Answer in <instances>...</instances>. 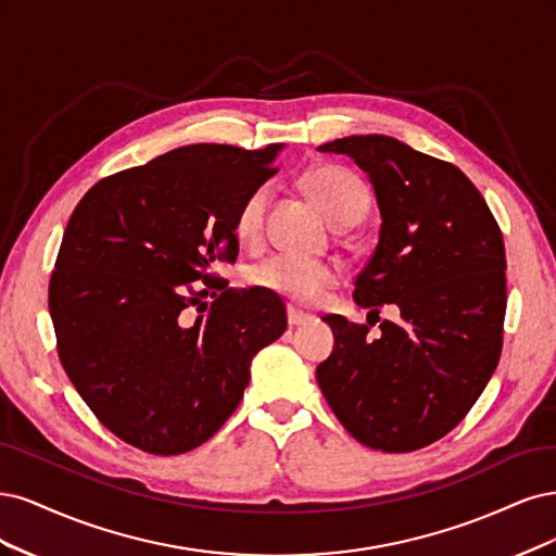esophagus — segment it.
Returning a JSON list of instances; mask_svg holds the SVG:
<instances>
[{
	"mask_svg": "<svg viewBox=\"0 0 556 556\" xmlns=\"http://www.w3.org/2000/svg\"><path fill=\"white\" fill-rule=\"evenodd\" d=\"M286 314H289V326H291V328L307 326V324H312V320H314V316L304 314V312H300V309H295V307H289V309H286Z\"/></svg>",
	"mask_w": 556,
	"mask_h": 556,
	"instance_id": "1",
	"label": "esophagus"
}]
</instances>
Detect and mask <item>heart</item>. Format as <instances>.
I'll list each match as a JSON object with an SVG mask.
<instances>
[{"mask_svg": "<svg viewBox=\"0 0 556 556\" xmlns=\"http://www.w3.org/2000/svg\"><path fill=\"white\" fill-rule=\"evenodd\" d=\"M302 185L314 199V203L337 228H349L365 217L371 193L367 185L353 170L324 164L304 173ZM270 203V189L256 187L242 201L236 224V238L242 244H256L263 236L265 212ZM339 267L328 261H314L293 254H273L256 263L249 273L254 286L277 295L289 298L300 304H314L324 298L332 286H337Z\"/></svg>", "mask_w": 556, "mask_h": 556, "instance_id": "obj_1", "label": "heart"}]
</instances>
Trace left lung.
Here are the masks:
<instances>
[{
    "instance_id": "8db88e82",
    "label": "left lung",
    "mask_w": 556,
    "mask_h": 556,
    "mask_svg": "<svg viewBox=\"0 0 556 556\" xmlns=\"http://www.w3.org/2000/svg\"><path fill=\"white\" fill-rule=\"evenodd\" d=\"M318 150L351 156L369 177L381 230L353 300L376 316L397 304L400 324L383 320L374 339L367 326L328 314L334 349L316 381L355 441L418 451L462 422L498 365L504 238L480 191L447 161L381 134Z\"/></svg>"
}]
</instances>
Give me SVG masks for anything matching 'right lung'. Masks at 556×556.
<instances>
[{
	"label": "right lung",
	"instance_id": "obj_1",
	"mask_svg": "<svg viewBox=\"0 0 556 556\" xmlns=\"http://www.w3.org/2000/svg\"><path fill=\"white\" fill-rule=\"evenodd\" d=\"M281 148H177L103 177L71 214L48 291L60 361L92 414L140 451L205 443L238 408L252 357L286 330L275 295L210 273L238 258L236 214Z\"/></svg>",
	"mask_w": 556,
	"mask_h": 556
}]
</instances>
